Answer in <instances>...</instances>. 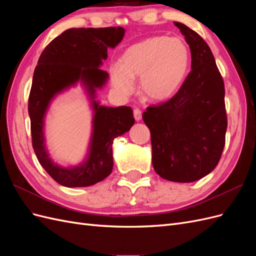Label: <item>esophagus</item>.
<instances>
[{
  "mask_svg": "<svg viewBox=\"0 0 256 256\" xmlns=\"http://www.w3.org/2000/svg\"><path fill=\"white\" fill-rule=\"evenodd\" d=\"M134 120L136 122L141 120V118H142V111L138 110V109H134Z\"/></svg>",
  "mask_w": 256,
  "mask_h": 256,
  "instance_id": "obj_1",
  "label": "esophagus"
}]
</instances>
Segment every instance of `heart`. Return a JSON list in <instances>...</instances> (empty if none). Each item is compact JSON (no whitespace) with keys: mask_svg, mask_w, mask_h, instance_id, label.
<instances>
[{"mask_svg":"<svg viewBox=\"0 0 256 256\" xmlns=\"http://www.w3.org/2000/svg\"><path fill=\"white\" fill-rule=\"evenodd\" d=\"M190 65V51L178 38L154 36L130 46L120 63L110 66L113 88L128 96L140 76L142 96L152 102H164L180 88Z\"/></svg>","mask_w":256,"mask_h":256,"instance_id":"b5f03b06","label":"heart"}]
</instances>
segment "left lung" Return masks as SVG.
<instances>
[{
	"mask_svg": "<svg viewBox=\"0 0 256 256\" xmlns=\"http://www.w3.org/2000/svg\"><path fill=\"white\" fill-rule=\"evenodd\" d=\"M191 51V69L168 102L148 106L143 120L150 131L152 166L170 182H192L210 173L226 145L228 118L224 83L210 48L180 22Z\"/></svg>",
	"mask_w": 256,
	"mask_h": 256,
	"instance_id": "left-lung-1",
	"label": "left lung"
}]
</instances>
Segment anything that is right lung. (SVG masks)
I'll return each mask as SVG.
<instances>
[{
  "mask_svg": "<svg viewBox=\"0 0 256 256\" xmlns=\"http://www.w3.org/2000/svg\"><path fill=\"white\" fill-rule=\"evenodd\" d=\"M125 28H69L44 48L35 68L28 97L33 148L42 166L54 180L68 188L88 187L104 180L113 168L112 144L115 138L134 126L130 106H100L96 100L109 79L100 69L124 38ZM80 82L90 99L93 110L92 134L87 157L78 166L66 168L50 158L44 138V118L52 100L60 92Z\"/></svg>",
  "mask_w": 256,
  "mask_h": 256,
  "instance_id": "add662e5",
  "label": "right lung"
}]
</instances>
